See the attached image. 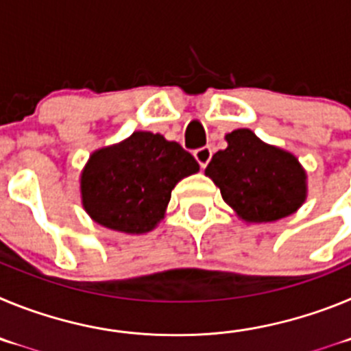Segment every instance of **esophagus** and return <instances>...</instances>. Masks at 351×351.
Wrapping results in <instances>:
<instances>
[{
	"label": "esophagus",
	"instance_id": "obj_1",
	"mask_svg": "<svg viewBox=\"0 0 351 351\" xmlns=\"http://www.w3.org/2000/svg\"><path fill=\"white\" fill-rule=\"evenodd\" d=\"M193 156L197 158V161L200 163V167H202V169H206L207 163L210 161V156H213V151H210V147H207L206 145V147L197 149V151L193 153Z\"/></svg>",
	"mask_w": 351,
	"mask_h": 351
}]
</instances>
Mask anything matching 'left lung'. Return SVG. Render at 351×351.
Listing matches in <instances>:
<instances>
[{"instance_id": "8db88e82", "label": "left lung", "mask_w": 351, "mask_h": 351, "mask_svg": "<svg viewBox=\"0 0 351 351\" xmlns=\"http://www.w3.org/2000/svg\"><path fill=\"white\" fill-rule=\"evenodd\" d=\"M206 169L207 178L246 223H271L287 218L308 198V173L295 154L265 144L247 128L225 135Z\"/></svg>"}]
</instances>
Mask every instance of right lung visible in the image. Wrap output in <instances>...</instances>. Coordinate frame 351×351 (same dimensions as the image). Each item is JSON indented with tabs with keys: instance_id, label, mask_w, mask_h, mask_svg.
<instances>
[{
	"instance_id": "right-lung-1",
	"label": "right lung",
	"mask_w": 351,
	"mask_h": 351,
	"mask_svg": "<svg viewBox=\"0 0 351 351\" xmlns=\"http://www.w3.org/2000/svg\"><path fill=\"white\" fill-rule=\"evenodd\" d=\"M198 170L197 160L178 142L138 130L89 156L80 172V200L98 225L145 234L165 218L176 184Z\"/></svg>"
}]
</instances>
